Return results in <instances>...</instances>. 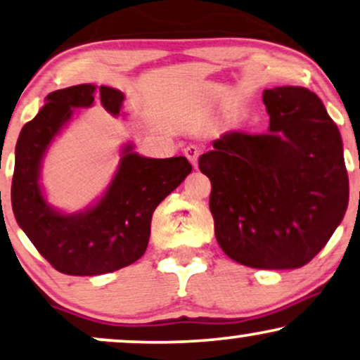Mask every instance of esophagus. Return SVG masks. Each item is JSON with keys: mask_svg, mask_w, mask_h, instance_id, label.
<instances>
[{"mask_svg": "<svg viewBox=\"0 0 360 360\" xmlns=\"http://www.w3.org/2000/svg\"><path fill=\"white\" fill-rule=\"evenodd\" d=\"M184 153H185V157L190 160L191 165L197 167V160H198L200 153H202V148H200L198 146H186L184 148Z\"/></svg>", "mask_w": 360, "mask_h": 360, "instance_id": "34e87169", "label": "esophagus"}]
</instances>
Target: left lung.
Segmentation results:
<instances>
[{"label":"left lung","instance_id":"left-lung-1","mask_svg":"<svg viewBox=\"0 0 360 360\" xmlns=\"http://www.w3.org/2000/svg\"><path fill=\"white\" fill-rule=\"evenodd\" d=\"M263 102L269 132L223 134L198 167L212 181L210 212L226 256L258 269L301 268L347 210L342 139L309 89H266Z\"/></svg>","mask_w":360,"mask_h":360}]
</instances>
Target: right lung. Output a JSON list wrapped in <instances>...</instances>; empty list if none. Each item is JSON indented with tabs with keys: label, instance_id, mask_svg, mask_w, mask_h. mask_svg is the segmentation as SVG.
Returning <instances> with one entry per match:
<instances>
[{
	"label": "right lung",
	"instance_id": "1",
	"mask_svg": "<svg viewBox=\"0 0 360 360\" xmlns=\"http://www.w3.org/2000/svg\"><path fill=\"white\" fill-rule=\"evenodd\" d=\"M97 94L110 114H119L124 94L115 89L97 91L94 84L59 89L22 127L16 143L11 205L18 225L54 269L71 276H96L135 263L147 250L158 203L191 172L185 157L147 158L129 146L96 207L79 214L48 207L39 186L41 158L74 109L92 105Z\"/></svg>",
	"mask_w": 360,
	"mask_h": 360
}]
</instances>
